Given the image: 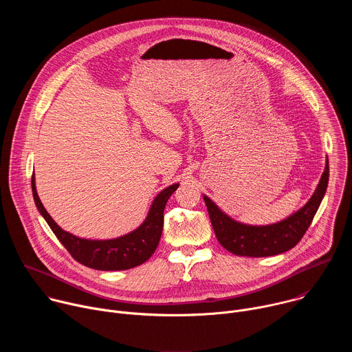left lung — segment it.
<instances>
[{
	"mask_svg": "<svg viewBox=\"0 0 352 352\" xmlns=\"http://www.w3.org/2000/svg\"><path fill=\"white\" fill-rule=\"evenodd\" d=\"M329 184V160L318 188L308 204L287 217L269 226H248L232 220L204 195L210 221L219 242L228 252L238 256L265 258L287 252L294 248L309 228Z\"/></svg>",
	"mask_w": 352,
	"mask_h": 352,
	"instance_id": "obj_1",
	"label": "left lung"
}]
</instances>
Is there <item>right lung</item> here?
<instances>
[{
	"label": "right lung",
	"instance_id": "right-lung-1",
	"mask_svg": "<svg viewBox=\"0 0 352 352\" xmlns=\"http://www.w3.org/2000/svg\"><path fill=\"white\" fill-rule=\"evenodd\" d=\"M178 186V184L170 185L156 196L146 220L135 231L114 239L94 241L78 238L64 231L60 226H57V223L47 213L43 204L40 202L34 184V174L32 177V190L34 204L40 214L44 217V220L47 221L50 228L53 230L60 242L65 246L71 256L76 262L87 267L104 272L128 270L136 267L144 263L155 254L163 231V213L166 204Z\"/></svg>",
	"mask_w": 352,
	"mask_h": 352
}]
</instances>
